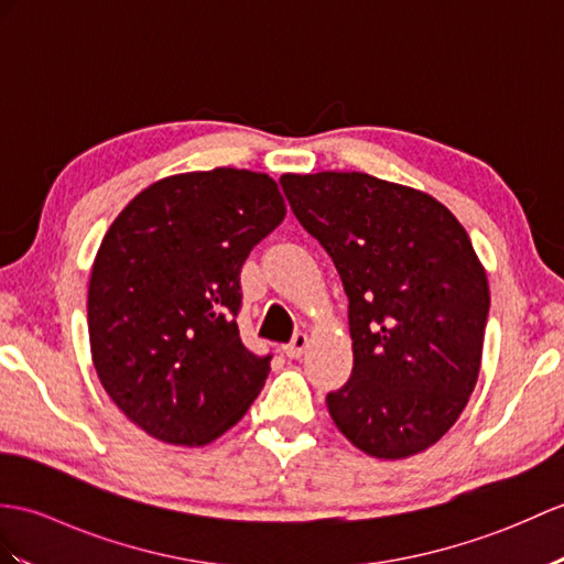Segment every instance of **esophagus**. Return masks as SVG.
Returning <instances> with one entry per match:
<instances>
[{"label":"esophagus","instance_id":"34e87169","mask_svg":"<svg viewBox=\"0 0 564 564\" xmlns=\"http://www.w3.org/2000/svg\"><path fill=\"white\" fill-rule=\"evenodd\" d=\"M305 348H307V334H295L293 341L283 348V352L288 358H300L305 352Z\"/></svg>","mask_w":564,"mask_h":564}]
</instances>
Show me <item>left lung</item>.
Instances as JSON below:
<instances>
[{
	"label": "left lung",
	"instance_id": "8db88e82",
	"mask_svg": "<svg viewBox=\"0 0 564 564\" xmlns=\"http://www.w3.org/2000/svg\"><path fill=\"white\" fill-rule=\"evenodd\" d=\"M279 182L348 295L352 372L326 397L332 421L375 459L425 452L480 372L490 288L468 232L435 196L368 173Z\"/></svg>",
	"mask_w": 564,
	"mask_h": 564
}]
</instances>
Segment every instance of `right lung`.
<instances>
[{"mask_svg":"<svg viewBox=\"0 0 564 564\" xmlns=\"http://www.w3.org/2000/svg\"><path fill=\"white\" fill-rule=\"evenodd\" d=\"M283 218L269 175L216 167L153 182L105 232L88 283L90 356L151 437L202 447L259 397L271 356L240 341V271Z\"/></svg>","mask_w":564,"mask_h":564,"instance_id":"add662e5","label":"right lung"}]
</instances>
